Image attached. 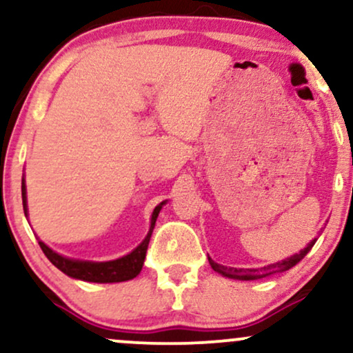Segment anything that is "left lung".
I'll list each match as a JSON object with an SVG mask.
<instances>
[{
    "mask_svg": "<svg viewBox=\"0 0 353 353\" xmlns=\"http://www.w3.org/2000/svg\"><path fill=\"white\" fill-rule=\"evenodd\" d=\"M314 243H316V240H312L304 250H301L299 253L286 258V260L273 263V265H268V266H265V268H258V270L230 268V266L219 265V263H215L212 258H209V263H210L212 268H214V271H217V273H220L222 276H227V278H232V279H241V281H252V279H261V278H266V276L274 274V273H283V271H288L290 268H292V266H296L301 260H303L305 254L311 252Z\"/></svg>",
    "mask_w": 353,
    "mask_h": 353,
    "instance_id": "obj_1",
    "label": "left lung"
}]
</instances>
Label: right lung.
Wrapping results in <instances>:
<instances>
[{
    "label": "right lung",
    "mask_w": 353,
    "mask_h": 353,
    "mask_svg": "<svg viewBox=\"0 0 353 353\" xmlns=\"http://www.w3.org/2000/svg\"><path fill=\"white\" fill-rule=\"evenodd\" d=\"M21 192H23V207L24 214L28 217V201H26V184H21ZM165 202H161L158 207H156L154 212L151 215V227L150 232H148L146 239L141 241V245L136 246V248L126 256L118 258V260L113 261H80V260H72V258H65L62 254L52 252L48 245L42 243L39 240L41 250L44 252L48 260L52 263L55 268H59L62 273L75 279H82V281H90V283H121L128 281V279H133L139 274L143 265L144 258H146L148 245H150V239L152 228H154L156 219H158L161 207L164 205Z\"/></svg>",
    "instance_id": "1"
}]
</instances>
